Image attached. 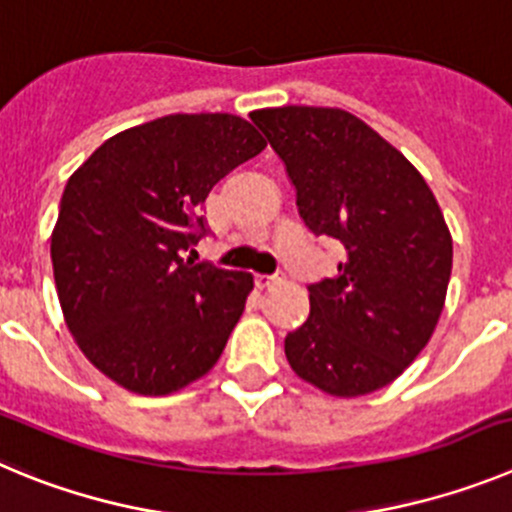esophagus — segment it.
I'll return each instance as SVG.
<instances>
[{
  "label": "esophagus",
  "instance_id": "esophagus-1",
  "mask_svg": "<svg viewBox=\"0 0 512 512\" xmlns=\"http://www.w3.org/2000/svg\"><path fill=\"white\" fill-rule=\"evenodd\" d=\"M278 283H283V275H280V273H275V275H257V278H255V285L260 290L273 288V285H278Z\"/></svg>",
  "mask_w": 512,
  "mask_h": 512
}]
</instances>
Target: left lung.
<instances>
[{
  "instance_id": "obj_1",
  "label": "left lung",
  "mask_w": 512,
  "mask_h": 512,
  "mask_svg": "<svg viewBox=\"0 0 512 512\" xmlns=\"http://www.w3.org/2000/svg\"><path fill=\"white\" fill-rule=\"evenodd\" d=\"M250 119L283 160L303 224L344 250L334 278L308 285L311 313L285 336V357L336 398L375 393L403 375L444 311L451 234L436 196L344 109H257Z\"/></svg>"
}]
</instances>
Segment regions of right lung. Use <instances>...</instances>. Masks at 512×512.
Returning <instances> with one entry per match:
<instances>
[{
    "label": "right lung",
    "instance_id": "right-lung-1",
    "mask_svg": "<svg viewBox=\"0 0 512 512\" xmlns=\"http://www.w3.org/2000/svg\"><path fill=\"white\" fill-rule=\"evenodd\" d=\"M265 145L234 114H168L109 137L68 178L55 288L78 349L109 380L168 395L222 357L255 283L183 252L209 232L211 188Z\"/></svg>",
    "mask_w": 512,
    "mask_h": 512
}]
</instances>
